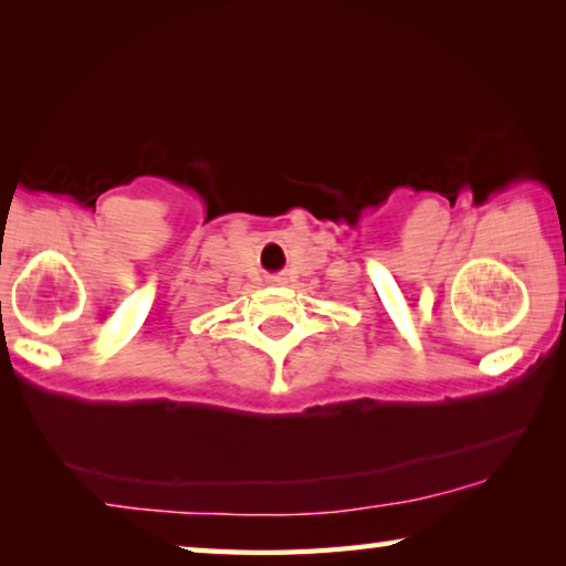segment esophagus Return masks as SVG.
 I'll list each match as a JSON object with an SVG mask.
<instances>
[{"label": "esophagus", "instance_id": "1", "mask_svg": "<svg viewBox=\"0 0 566 566\" xmlns=\"http://www.w3.org/2000/svg\"><path fill=\"white\" fill-rule=\"evenodd\" d=\"M266 282L276 286V284H284L286 276H284V274H272V276H266Z\"/></svg>", "mask_w": 566, "mask_h": 566}]
</instances>
